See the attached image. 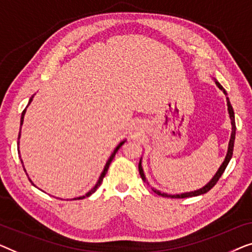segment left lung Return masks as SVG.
<instances>
[{"instance_id":"left-lung-1","label":"left lung","mask_w":252,"mask_h":252,"mask_svg":"<svg viewBox=\"0 0 252 252\" xmlns=\"http://www.w3.org/2000/svg\"><path fill=\"white\" fill-rule=\"evenodd\" d=\"M215 83L217 84V87L219 89L222 90V92L227 95V92L225 91L224 88L221 87V84L218 82L217 80L215 79ZM226 101H227V108H228V114H229V118H231V125H232V133H231V139H229V143H228V150H227V154H226L225 157V160L222 162V164L220 165V168L218 169V171L216 172V175L212 177V179L209 182L207 185L202 187V189H197V190H194V192H189V193H182V194H166V193H161L160 190L155 189H152L154 190L155 193L158 194V195H161V196H164V197H171V198H185V197H192V196H197V195H201V194H204L210 190L212 187H214L217 182L220 178L222 173H224L226 166H227L228 162L231 161L232 158V155H233V150H234V140H235V131H236V126H235V118H234V111H233V107L231 105V101H229L228 97H226ZM138 169H139V173H140V177L141 179L144 180V182H146L148 184V182L146 180V177H145V173H144V170H143V166H141V158L139 161V164H138Z\"/></svg>"}]
</instances>
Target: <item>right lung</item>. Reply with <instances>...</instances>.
Masks as SVG:
<instances>
[{
	"mask_svg": "<svg viewBox=\"0 0 252 252\" xmlns=\"http://www.w3.org/2000/svg\"><path fill=\"white\" fill-rule=\"evenodd\" d=\"M33 98H34V94H33V95H32V97H31V99H30V101H28V105H30V104H31V102H32V100H33ZM28 105H27V107H28ZM27 107H26V108H27ZM26 108H25V109H24V111H23V113H21V119H20V126H23V122H24V116H25V113H26ZM19 139H20V132H19V134H18V148H19ZM125 143H126V140H123V141H121V143H120V144L118 145V146H116V148H115V150H114V152H113V153H112V155H111V157H109V158H108V161H107V162H106V164H105V168H104V170H102L101 175H100V177H99V179H98V182H97V184H95V185L94 186V189H91L89 190V192H88V193L86 194V195H83V196H80V197H76V198H75V200H80V198H84V197H86V196H90L92 193H94V192H95V190H97V189H98V187H99V186H100V184L102 183V179H104V177H105V175H106V172H107V170H108V168H109V164H111V162L113 161V158H114V157H115L116 152H118V151L120 150V147H121V146H122V145H123V144H125ZM21 163H23V161H21ZM25 171H26V170H25ZM30 182H32V180H31V179H30ZM32 184H33V183H32ZM33 185H34V184H33ZM34 186H35V185H34Z\"/></svg>",
	"mask_w": 252,
	"mask_h": 252,
	"instance_id": "add662e5",
	"label": "right lung"
}]
</instances>
